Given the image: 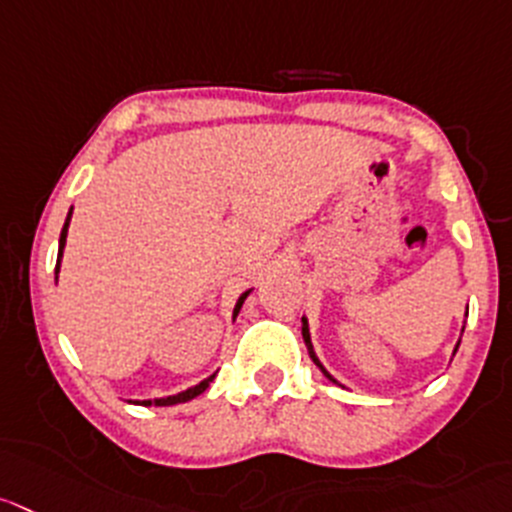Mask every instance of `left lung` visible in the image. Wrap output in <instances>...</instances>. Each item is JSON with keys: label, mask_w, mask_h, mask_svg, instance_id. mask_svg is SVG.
I'll use <instances>...</instances> for the list:
<instances>
[{"label": "left lung", "mask_w": 512, "mask_h": 512, "mask_svg": "<svg viewBox=\"0 0 512 512\" xmlns=\"http://www.w3.org/2000/svg\"><path fill=\"white\" fill-rule=\"evenodd\" d=\"M301 334H304L306 349H309V357L314 359V364H316V367H319L321 372H324V377H326V379H332V382H337V379H334L332 374L326 372V369H324V364H321V362H319V357H316V354H314V347H311V334H309V321H306V316H301ZM457 347H460V342H457ZM455 352H457V349H455Z\"/></svg>", "instance_id": "8db88e82"}]
</instances>
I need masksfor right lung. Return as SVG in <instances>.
<instances>
[{"instance_id":"add662e5","label":"right lung","mask_w":512,"mask_h":512,"mask_svg":"<svg viewBox=\"0 0 512 512\" xmlns=\"http://www.w3.org/2000/svg\"><path fill=\"white\" fill-rule=\"evenodd\" d=\"M70 218H72V208H70V213H67V221H65V226H62V233H60V251H57V266H55V274H60V261H62V251H65V241H67V228H70ZM251 294V289L248 291H243L241 296H238V301H236V306H233V319H236L238 316V311H241V306H243V301H246V296ZM213 377H216V374H211V377H206L203 379V382H198L196 387H188L186 392H178V394H170V397H160V399H143V402H135V405H143V407H150V405H155V407H170V405H180V402H188V399H193V397H198V394H203L208 389V384L213 382Z\"/></svg>"}]
</instances>
